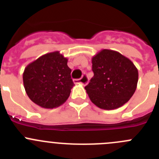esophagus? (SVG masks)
Returning a JSON list of instances; mask_svg holds the SVG:
<instances>
[{"mask_svg": "<svg viewBox=\"0 0 159 159\" xmlns=\"http://www.w3.org/2000/svg\"><path fill=\"white\" fill-rule=\"evenodd\" d=\"M73 82H74V84H80L82 85H84V86H85V85L88 84V79L86 75H84L82 76V78H80V80H74Z\"/></svg>", "mask_w": 159, "mask_h": 159, "instance_id": "1", "label": "esophagus"}]
</instances>
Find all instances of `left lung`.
<instances>
[{"label":"left lung","mask_w":159,"mask_h":159,"mask_svg":"<svg viewBox=\"0 0 159 159\" xmlns=\"http://www.w3.org/2000/svg\"><path fill=\"white\" fill-rule=\"evenodd\" d=\"M94 76L85 87L90 99L103 110L124 105L134 95L139 72L130 59L119 52L102 49L92 58Z\"/></svg>","instance_id":"8db88e82"}]
</instances>
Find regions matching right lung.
<instances>
[{
  "label": "right lung",
  "instance_id": "add662e5",
  "mask_svg": "<svg viewBox=\"0 0 159 159\" xmlns=\"http://www.w3.org/2000/svg\"><path fill=\"white\" fill-rule=\"evenodd\" d=\"M67 60L56 51L43 55L26 66L23 73L24 87L34 103L53 109L67 101L74 86Z\"/></svg>",
  "mask_w": 159,
  "mask_h": 159
}]
</instances>
